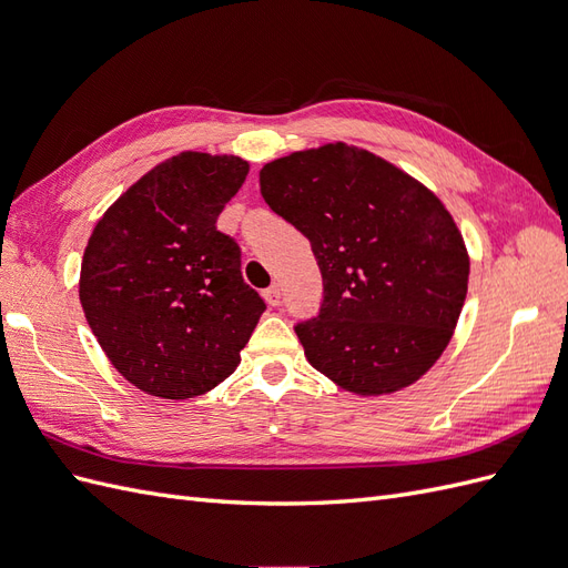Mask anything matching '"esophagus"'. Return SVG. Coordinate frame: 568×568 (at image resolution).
Wrapping results in <instances>:
<instances>
[{
    "mask_svg": "<svg viewBox=\"0 0 568 568\" xmlns=\"http://www.w3.org/2000/svg\"><path fill=\"white\" fill-rule=\"evenodd\" d=\"M263 298L267 301V305L277 307V305L282 303V288H280L277 284H272L270 288H265V291H263Z\"/></svg>",
    "mask_w": 568,
    "mask_h": 568,
    "instance_id": "esophagus-1",
    "label": "esophagus"
}]
</instances>
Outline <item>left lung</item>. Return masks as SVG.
<instances>
[{
    "label": "left lung",
    "instance_id": "8db88e82",
    "mask_svg": "<svg viewBox=\"0 0 568 568\" xmlns=\"http://www.w3.org/2000/svg\"><path fill=\"white\" fill-rule=\"evenodd\" d=\"M270 209L311 239L320 315L296 324L307 363L355 395L407 388L448 348L469 284L450 211L405 170L343 142L261 170Z\"/></svg>",
    "mask_w": 568,
    "mask_h": 568
}]
</instances>
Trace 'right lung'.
<instances>
[{
  "label": "right lung",
  "mask_w": 568,
  "mask_h": 568,
  "mask_svg": "<svg viewBox=\"0 0 568 568\" xmlns=\"http://www.w3.org/2000/svg\"><path fill=\"white\" fill-rule=\"evenodd\" d=\"M248 175L227 153L182 151L99 217L82 255L80 303L111 365L163 400L209 393L242 363L265 303L217 215Z\"/></svg>",
  "instance_id": "1"
}]
</instances>
